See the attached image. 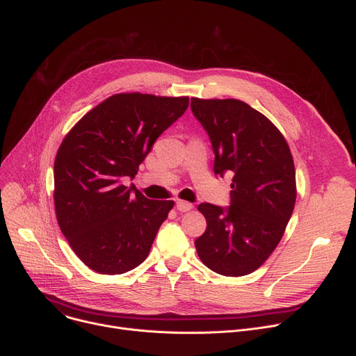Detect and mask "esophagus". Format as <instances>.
I'll use <instances>...</instances> for the list:
<instances>
[{
  "mask_svg": "<svg viewBox=\"0 0 356 356\" xmlns=\"http://www.w3.org/2000/svg\"><path fill=\"white\" fill-rule=\"evenodd\" d=\"M176 208L180 212H189L191 209H193V204L191 202H186V200H177L176 202Z\"/></svg>",
  "mask_w": 356,
  "mask_h": 356,
  "instance_id": "esophagus-1",
  "label": "esophagus"
}]
</instances>
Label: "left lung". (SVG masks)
I'll use <instances>...</instances> for the list:
<instances>
[{"label": "left lung", "mask_w": 356, "mask_h": 356, "mask_svg": "<svg viewBox=\"0 0 356 356\" xmlns=\"http://www.w3.org/2000/svg\"><path fill=\"white\" fill-rule=\"evenodd\" d=\"M191 108L211 138L215 175L234 176L228 208L197 207L208 223L195 241L197 255L218 274L247 275L271 255L291 218L293 156L278 128L245 102L192 98Z\"/></svg>", "instance_id": "obj_1"}]
</instances>
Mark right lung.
Masks as SVG:
<instances>
[{
	"label": "right lung",
	"instance_id": "add662e5",
	"mask_svg": "<svg viewBox=\"0 0 356 356\" xmlns=\"http://www.w3.org/2000/svg\"><path fill=\"white\" fill-rule=\"evenodd\" d=\"M188 106V97L117 93L62 141L53 170L56 218L90 270L122 274L147 258L175 202L149 200L122 179H134L156 140Z\"/></svg>",
	"mask_w": 356,
	"mask_h": 356
}]
</instances>
